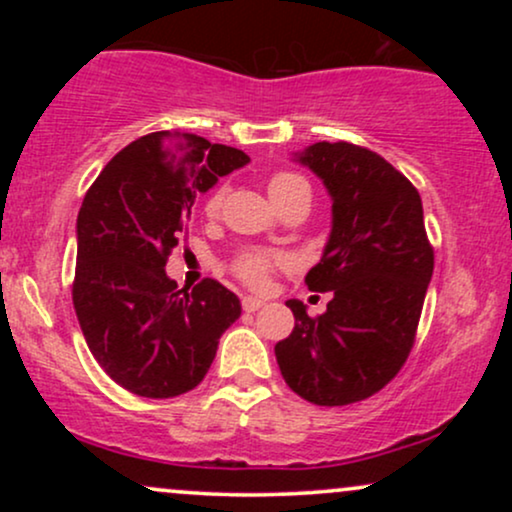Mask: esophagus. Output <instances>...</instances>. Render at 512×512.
<instances>
[{
  "label": "esophagus",
  "instance_id": "esophagus-1",
  "mask_svg": "<svg viewBox=\"0 0 512 512\" xmlns=\"http://www.w3.org/2000/svg\"><path fill=\"white\" fill-rule=\"evenodd\" d=\"M264 305L262 298H255V296H245L243 298V310L245 313H255V310H260Z\"/></svg>",
  "mask_w": 512,
  "mask_h": 512
}]
</instances>
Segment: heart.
<instances>
[{
	"label": "heart",
	"mask_w": 512,
	"mask_h": 512,
	"mask_svg": "<svg viewBox=\"0 0 512 512\" xmlns=\"http://www.w3.org/2000/svg\"><path fill=\"white\" fill-rule=\"evenodd\" d=\"M301 192H310L308 180L303 175L291 173V170H279L269 178V195H272L274 204H284L286 199L301 195ZM228 187L221 185L211 192L207 204L209 216H216L223 209V202H226ZM286 257L279 255V252H264V250H248L238 257L236 264H233V272L238 274V279H243L245 284L252 286V289H264L269 284V276L274 274L276 267H284Z\"/></svg>",
	"instance_id": "obj_1"
}]
</instances>
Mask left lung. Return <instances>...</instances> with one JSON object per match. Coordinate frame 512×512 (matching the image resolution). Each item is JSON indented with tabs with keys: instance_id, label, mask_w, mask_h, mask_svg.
<instances>
[{
	"instance_id": "left-lung-1",
	"label": "left lung",
	"mask_w": 512,
	"mask_h": 512,
	"mask_svg": "<svg viewBox=\"0 0 512 512\" xmlns=\"http://www.w3.org/2000/svg\"><path fill=\"white\" fill-rule=\"evenodd\" d=\"M332 197V233L305 276L332 291L322 315L286 301L296 327L274 346L286 385L320 407L361 402L390 383L414 346L433 248L416 187L383 156L349 142L296 154Z\"/></svg>"
}]
</instances>
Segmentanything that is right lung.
Listing matches in <instances>:
<instances>
[{"mask_svg": "<svg viewBox=\"0 0 512 512\" xmlns=\"http://www.w3.org/2000/svg\"><path fill=\"white\" fill-rule=\"evenodd\" d=\"M248 161L197 134L151 132L88 187L76 219L74 310L98 366L134 395L195 390L240 317L236 293L214 279L178 289L166 262L195 199Z\"/></svg>", "mask_w": 512, "mask_h": 512, "instance_id": "1", "label": "right lung"}]
</instances>
